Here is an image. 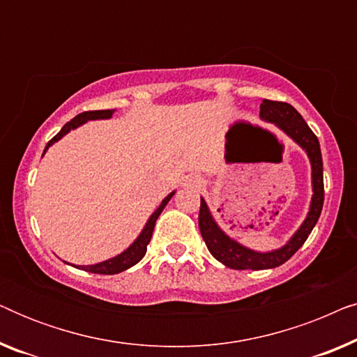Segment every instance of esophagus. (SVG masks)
<instances>
[{
    "label": "esophagus",
    "instance_id": "1",
    "mask_svg": "<svg viewBox=\"0 0 357 357\" xmlns=\"http://www.w3.org/2000/svg\"><path fill=\"white\" fill-rule=\"evenodd\" d=\"M188 187H199L202 185V180H188Z\"/></svg>",
    "mask_w": 357,
    "mask_h": 357
}]
</instances>
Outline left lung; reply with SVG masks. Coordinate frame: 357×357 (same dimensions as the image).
I'll list each match as a JSON object with an SVG mask.
<instances>
[{"label": "left lung", "instance_id": "left-lung-1", "mask_svg": "<svg viewBox=\"0 0 357 357\" xmlns=\"http://www.w3.org/2000/svg\"><path fill=\"white\" fill-rule=\"evenodd\" d=\"M260 119L268 121V123H275L282 133L289 136L296 144H299L305 151L312 169V199L304 222L292 234V237L284 245L271 252H257L238 243L236 238L229 237L219 227L216 219L209 211L206 202L202 198L198 224L203 241L211 255L232 270H270V268H276L286 263L304 245L312 229L319 221L321 208H324V162H321L320 143L314 131L309 128V125L305 123L299 112L286 102L263 99L260 105Z\"/></svg>", "mask_w": 357, "mask_h": 357}]
</instances>
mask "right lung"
<instances>
[{"label":"right lung","instance_id":"obj_1","mask_svg":"<svg viewBox=\"0 0 357 357\" xmlns=\"http://www.w3.org/2000/svg\"><path fill=\"white\" fill-rule=\"evenodd\" d=\"M115 114V109L114 110H92V112H82V114L76 115L75 119L71 121H68V123L63 126L60 130V133L56 136H53V138L48 141L45 149H43V154L47 153V149L50 148L52 144H55L56 141H60L63 136L70 133L71 130H76L77 126L84 125L86 121H91V120H107V119H112V115ZM175 195V190L172 193H169L167 197L162 199V203L159 204L158 209L151 214L148 222L144 224L143 231L139 232V236L135 238V242L131 243V245L123 250L119 255L109 258V260H104L100 263H96V265H71L75 268H79V270H84V271H89V273H96V275H116V273H121L125 270H128V268L135 266L136 263H138L141 258L146 255V250H148V243L151 241V237H153V231H154V226H155V221H158L159 214L162 213V209L165 208V204L170 202V198H172ZM70 265V263H68Z\"/></svg>","mask_w":357,"mask_h":357}]
</instances>
